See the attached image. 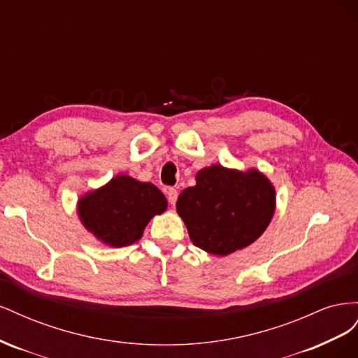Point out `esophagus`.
Here are the masks:
<instances>
[{"label":"esophagus","instance_id":"esophagus-1","mask_svg":"<svg viewBox=\"0 0 358 358\" xmlns=\"http://www.w3.org/2000/svg\"><path fill=\"white\" fill-rule=\"evenodd\" d=\"M178 189H175V188H169L167 189V199H169V203L171 204V206H175L176 204V200H178Z\"/></svg>","mask_w":358,"mask_h":358}]
</instances>
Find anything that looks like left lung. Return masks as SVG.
I'll list each match as a JSON object with an SVG mask.
<instances>
[{
	"mask_svg": "<svg viewBox=\"0 0 358 358\" xmlns=\"http://www.w3.org/2000/svg\"><path fill=\"white\" fill-rule=\"evenodd\" d=\"M276 191L257 169L241 171L213 164L197 171L196 185L176 201L191 242L225 257L254 243L272 221Z\"/></svg>",
	"mask_w": 358,
	"mask_h": 358,
	"instance_id": "obj_1",
	"label": "left lung"
}]
</instances>
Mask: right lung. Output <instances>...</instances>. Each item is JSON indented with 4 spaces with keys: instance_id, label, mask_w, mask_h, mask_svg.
<instances>
[{
    "instance_id": "add662e5",
    "label": "right lung",
    "mask_w": 358,
    "mask_h": 358,
    "mask_svg": "<svg viewBox=\"0 0 358 358\" xmlns=\"http://www.w3.org/2000/svg\"><path fill=\"white\" fill-rule=\"evenodd\" d=\"M166 209L167 199L154 183L128 175H117L78 200L82 225L96 241L112 248L140 241L148 222Z\"/></svg>"
}]
</instances>
